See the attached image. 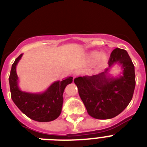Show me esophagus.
<instances>
[{"mask_svg":"<svg viewBox=\"0 0 147 147\" xmlns=\"http://www.w3.org/2000/svg\"><path fill=\"white\" fill-rule=\"evenodd\" d=\"M80 71H76V72H75L74 74V77L76 78V77H77V76H80Z\"/></svg>","mask_w":147,"mask_h":147,"instance_id":"1","label":"esophagus"}]
</instances>
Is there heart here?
Returning a JSON list of instances; mask_svg holds the SVG:
<instances>
[{
    "mask_svg": "<svg viewBox=\"0 0 147 147\" xmlns=\"http://www.w3.org/2000/svg\"><path fill=\"white\" fill-rule=\"evenodd\" d=\"M90 58L92 60H96L98 59V62H99L100 65H104L107 62V56L102 54L100 55L98 52H93L90 55Z\"/></svg>",
    "mask_w": 147,
    "mask_h": 147,
    "instance_id": "obj_1",
    "label": "heart"
}]
</instances>
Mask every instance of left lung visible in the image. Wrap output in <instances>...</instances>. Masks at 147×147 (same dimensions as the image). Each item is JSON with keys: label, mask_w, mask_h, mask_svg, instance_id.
<instances>
[{"label": "left lung", "mask_w": 147, "mask_h": 147, "mask_svg": "<svg viewBox=\"0 0 147 147\" xmlns=\"http://www.w3.org/2000/svg\"><path fill=\"white\" fill-rule=\"evenodd\" d=\"M119 62L124 68L123 75L116 79H108L109 68L99 74L78 77L74 83L85 105L88 113L96 119L115 117L128 106L136 87L134 65L124 49H114L108 61L109 67Z\"/></svg>", "instance_id": "8db88e82"}]
</instances>
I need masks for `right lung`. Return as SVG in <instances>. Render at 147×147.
<instances>
[{"label": "right lung", "instance_id": "right-lung-1", "mask_svg": "<svg viewBox=\"0 0 147 147\" xmlns=\"http://www.w3.org/2000/svg\"><path fill=\"white\" fill-rule=\"evenodd\" d=\"M23 54H20L11 65L9 77L11 97L17 107L26 116L36 121L48 122L59 117L63 103V92L68 84L72 82L73 77L62 81L55 82L49 89L41 94H33L22 92L18 87L16 65Z\"/></svg>", "mask_w": 147, "mask_h": 147}]
</instances>
